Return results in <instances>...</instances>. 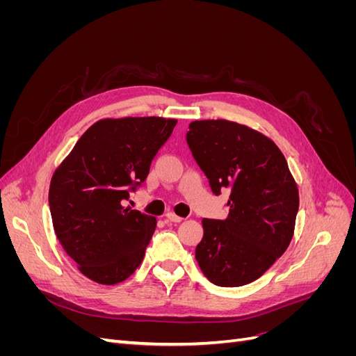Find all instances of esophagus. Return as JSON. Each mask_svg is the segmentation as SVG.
I'll use <instances>...</instances> for the list:
<instances>
[{
  "label": "esophagus",
  "mask_w": 356,
  "mask_h": 356,
  "mask_svg": "<svg viewBox=\"0 0 356 356\" xmlns=\"http://www.w3.org/2000/svg\"><path fill=\"white\" fill-rule=\"evenodd\" d=\"M166 218H168V221H172V222H181L182 221V218L178 217V215H175L174 212H168Z\"/></svg>",
  "instance_id": "obj_1"
}]
</instances>
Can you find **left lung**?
<instances>
[{
  "mask_svg": "<svg viewBox=\"0 0 356 356\" xmlns=\"http://www.w3.org/2000/svg\"><path fill=\"white\" fill-rule=\"evenodd\" d=\"M187 144L215 196L230 190L225 220L203 218L196 260L218 286H242L260 277L293 239L298 190L276 144L227 120L188 126Z\"/></svg>",
  "mask_w": 356,
  "mask_h": 356,
  "instance_id": "left-lung-1",
  "label": "left lung"
}]
</instances>
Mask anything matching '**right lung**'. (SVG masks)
<instances>
[{
  "label": "right lung",
  "mask_w": 356,
  "mask_h": 356,
  "mask_svg": "<svg viewBox=\"0 0 356 356\" xmlns=\"http://www.w3.org/2000/svg\"><path fill=\"white\" fill-rule=\"evenodd\" d=\"M177 120L127 117L90 126L50 182L53 227L80 272L102 285L123 282L143 263L156 218L124 208L147 179Z\"/></svg>",
  "instance_id": "1"
}]
</instances>
